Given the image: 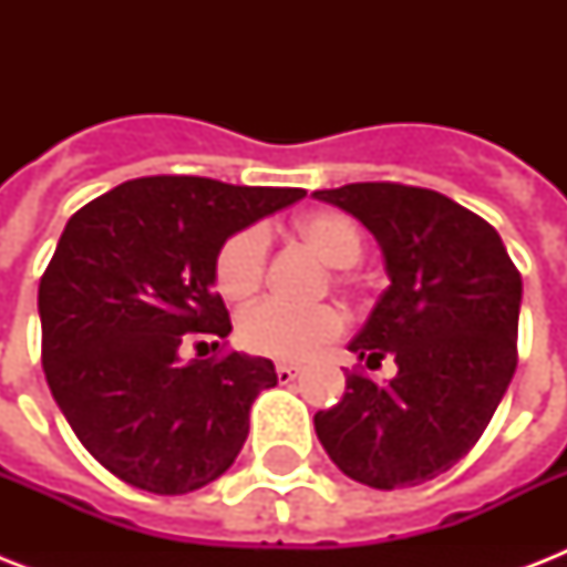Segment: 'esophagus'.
<instances>
[{
  "instance_id": "34e87169",
  "label": "esophagus",
  "mask_w": 567,
  "mask_h": 567,
  "mask_svg": "<svg viewBox=\"0 0 567 567\" xmlns=\"http://www.w3.org/2000/svg\"><path fill=\"white\" fill-rule=\"evenodd\" d=\"M300 377V368L297 364H276V379L282 382V385H288V382H293V379Z\"/></svg>"
}]
</instances>
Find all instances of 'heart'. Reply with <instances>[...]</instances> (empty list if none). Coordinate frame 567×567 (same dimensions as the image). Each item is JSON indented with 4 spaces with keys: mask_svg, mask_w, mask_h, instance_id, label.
<instances>
[{
    "mask_svg": "<svg viewBox=\"0 0 567 567\" xmlns=\"http://www.w3.org/2000/svg\"><path fill=\"white\" fill-rule=\"evenodd\" d=\"M297 235L327 265L350 267L364 249L362 229L347 214L315 212L297 223ZM267 265L265 226H244L223 240L214 258V282L226 300H247L258 291ZM344 332V315L336 306H291L265 300L247 309L238 320L240 344L249 353L270 355L282 362H302L332 344Z\"/></svg>",
    "mask_w": 567,
    "mask_h": 567,
    "instance_id": "heart-1",
    "label": "heart"
}]
</instances>
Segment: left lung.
<instances>
[{
    "label": "left lung",
    "mask_w": 567,
    "mask_h": 567,
    "mask_svg": "<svg viewBox=\"0 0 567 567\" xmlns=\"http://www.w3.org/2000/svg\"><path fill=\"white\" fill-rule=\"evenodd\" d=\"M382 247L388 285L350 341L385 385L347 373L341 403L315 414L329 458L371 488H409L467 456L518 364L520 274L492 223L439 190L355 182L315 190Z\"/></svg>",
    "instance_id": "8db88e82"
}]
</instances>
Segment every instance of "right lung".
<instances>
[{"mask_svg":"<svg viewBox=\"0 0 567 567\" xmlns=\"http://www.w3.org/2000/svg\"><path fill=\"white\" fill-rule=\"evenodd\" d=\"M302 196L146 176L66 220L40 276L43 373L75 439L123 483L188 494L229 471L276 368L235 350L182 362V350L231 332L214 293L223 240Z\"/></svg>","mask_w":567,"mask_h":567,"instance_id":"1","label":"right lung"}]
</instances>
